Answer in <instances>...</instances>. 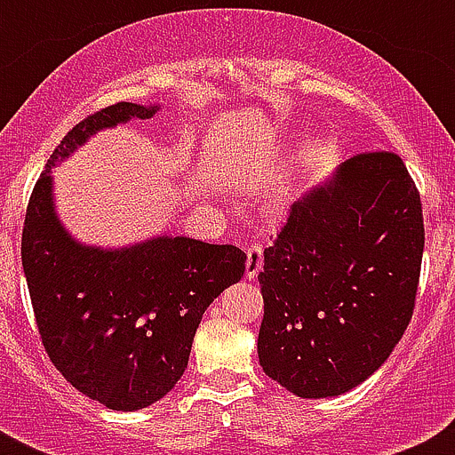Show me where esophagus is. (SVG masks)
<instances>
[{"label": "esophagus", "mask_w": 455, "mask_h": 455, "mask_svg": "<svg viewBox=\"0 0 455 455\" xmlns=\"http://www.w3.org/2000/svg\"><path fill=\"white\" fill-rule=\"evenodd\" d=\"M264 264V249L261 244H253L246 251V279H255Z\"/></svg>", "instance_id": "obj_1"}]
</instances>
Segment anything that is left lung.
Returning <instances> with one entry per match:
<instances>
[{"label": "left lung", "mask_w": 455, "mask_h": 455, "mask_svg": "<svg viewBox=\"0 0 455 455\" xmlns=\"http://www.w3.org/2000/svg\"><path fill=\"white\" fill-rule=\"evenodd\" d=\"M425 227L401 156L346 160L292 204L257 275L259 365L301 398L350 392L392 355L410 325Z\"/></svg>", "instance_id": "left-lung-1"}]
</instances>
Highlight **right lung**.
I'll use <instances>...</instances> for the list:
<instances>
[{"label":"right lung","mask_w":455,"mask_h":455,"mask_svg":"<svg viewBox=\"0 0 455 455\" xmlns=\"http://www.w3.org/2000/svg\"><path fill=\"white\" fill-rule=\"evenodd\" d=\"M158 109L116 103L72 127L32 189L21 235L50 361L72 387L116 411L142 410L172 392L204 310L244 275L246 253L231 244L160 235L109 251L81 244L59 222L50 169L96 132Z\"/></svg>","instance_id":"1"}]
</instances>
